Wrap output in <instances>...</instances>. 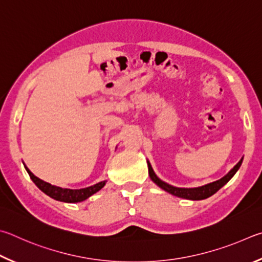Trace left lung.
Returning a JSON list of instances; mask_svg holds the SVG:
<instances>
[{
    "label": "left lung",
    "mask_w": 262,
    "mask_h": 262,
    "mask_svg": "<svg viewBox=\"0 0 262 262\" xmlns=\"http://www.w3.org/2000/svg\"><path fill=\"white\" fill-rule=\"evenodd\" d=\"M242 162H243V158L241 159V161L238 162L236 166L227 173L226 176L221 178V180L213 182V183H209V184H206L204 186L191 187V189H185V187H176V186L169 185L168 183L161 181L157 175H155L153 168H152V166H150V163L148 161H147V166H148V173H149L150 180H152L158 186L161 187L162 190L168 192V193L176 195V196H178V198H183V199L203 200L206 198H209V196L213 195L214 193H216V192L221 189L222 186L226 185L227 183L233 177V175L237 172L238 169H239V167L242 166Z\"/></svg>",
    "instance_id": "left-lung-1"
}]
</instances>
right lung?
<instances>
[{
  "label": "right lung",
  "instance_id": "add662e5",
  "mask_svg": "<svg viewBox=\"0 0 262 262\" xmlns=\"http://www.w3.org/2000/svg\"><path fill=\"white\" fill-rule=\"evenodd\" d=\"M24 167L26 169V171L29 172L31 180L33 181L34 184L38 186L43 193L49 195L50 198H53L55 200L63 201V203H80V201H84L87 198H90L92 194H94L98 191H100L105 184V181H103V182L98 183V184L95 185L85 187V189H79V190L62 189V187L52 185L47 182H43L42 180H40V178L34 176L33 173L30 171L29 168L26 166Z\"/></svg>",
  "mask_w": 262,
  "mask_h": 262
}]
</instances>
